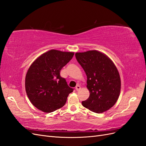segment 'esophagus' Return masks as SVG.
<instances>
[{
	"label": "esophagus",
	"instance_id": "obj_1",
	"mask_svg": "<svg viewBox=\"0 0 146 146\" xmlns=\"http://www.w3.org/2000/svg\"><path fill=\"white\" fill-rule=\"evenodd\" d=\"M81 89V87L79 86V85H77V86H76V90H77V91H79Z\"/></svg>",
	"mask_w": 146,
	"mask_h": 146
}]
</instances>
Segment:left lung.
<instances>
[{"instance_id":"8db88e82","label":"left lung","mask_w":146,"mask_h":146,"mask_svg":"<svg viewBox=\"0 0 146 146\" xmlns=\"http://www.w3.org/2000/svg\"><path fill=\"white\" fill-rule=\"evenodd\" d=\"M76 57L87 76L90 97L82 102L84 107L97 113L111 108L121 91V78L113 61L98 50L77 52Z\"/></svg>"}]
</instances>
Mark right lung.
Here are the masks:
<instances>
[{
	"label": "right lung",
	"mask_w": 146,
	"mask_h": 146,
	"mask_svg": "<svg viewBox=\"0 0 146 146\" xmlns=\"http://www.w3.org/2000/svg\"><path fill=\"white\" fill-rule=\"evenodd\" d=\"M74 55V52L52 49L30 66L25 76V91L31 103L38 110L50 113L65 105L74 89L60 76V70Z\"/></svg>",
	"instance_id": "right-lung-1"
}]
</instances>
